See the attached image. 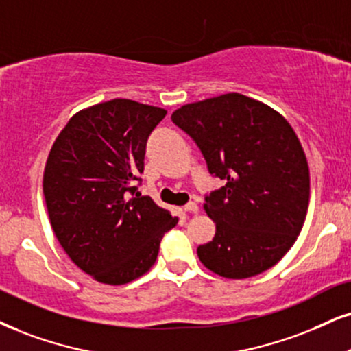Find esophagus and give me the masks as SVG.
Instances as JSON below:
<instances>
[{
	"mask_svg": "<svg viewBox=\"0 0 351 351\" xmlns=\"http://www.w3.org/2000/svg\"><path fill=\"white\" fill-rule=\"evenodd\" d=\"M184 210L187 211V213L195 215V213H198V205H197L195 202H190V203H187V205L184 206Z\"/></svg>",
	"mask_w": 351,
	"mask_h": 351,
	"instance_id": "34e87169",
	"label": "esophagus"
}]
</instances>
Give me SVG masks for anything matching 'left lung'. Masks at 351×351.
<instances>
[{
    "instance_id": "left-lung-1",
    "label": "left lung",
    "mask_w": 351,
    "mask_h": 351,
    "mask_svg": "<svg viewBox=\"0 0 351 351\" xmlns=\"http://www.w3.org/2000/svg\"><path fill=\"white\" fill-rule=\"evenodd\" d=\"M171 119L226 184L205 197L216 232L198 245L200 262L232 280L274 267L296 242L309 205V166L295 130L239 93L187 104Z\"/></svg>"
}]
</instances>
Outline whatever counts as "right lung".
<instances>
[{"label": "right lung", "instance_id": "1", "mask_svg": "<svg viewBox=\"0 0 351 351\" xmlns=\"http://www.w3.org/2000/svg\"><path fill=\"white\" fill-rule=\"evenodd\" d=\"M166 114L130 99L96 104L73 115L50 149L43 197L51 229L68 257L101 283L145 275L179 221L135 187L146 140Z\"/></svg>", "mask_w": 351, "mask_h": 351}]
</instances>
